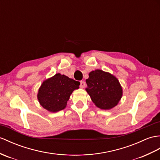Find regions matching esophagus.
<instances>
[{"mask_svg":"<svg viewBox=\"0 0 160 160\" xmlns=\"http://www.w3.org/2000/svg\"><path fill=\"white\" fill-rule=\"evenodd\" d=\"M85 85H86V83H85L84 81H82V80L80 81V88H84L85 87Z\"/></svg>","mask_w":160,"mask_h":160,"instance_id":"1","label":"esophagus"}]
</instances>
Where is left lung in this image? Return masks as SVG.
<instances>
[{
  "label": "left lung",
  "mask_w": 160,
  "mask_h": 160,
  "mask_svg": "<svg viewBox=\"0 0 160 160\" xmlns=\"http://www.w3.org/2000/svg\"><path fill=\"white\" fill-rule=\"evenodd\" d=\"M88 76L86 90L96 106L109 110L117 106L122 93L117 78L100 69L91 72Z\"/></svg>",
  "instance_id": "obj_1"
}]
</instances>
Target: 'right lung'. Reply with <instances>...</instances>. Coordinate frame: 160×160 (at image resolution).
<instances>
[{"label":"right lung","mask_w":160,"mask_h":160,"mask_svg":"<svg viewBox=\"0 0 160 160\" xmlns=\"http://www.w3.org/2000/svg\"><path fill=\"white\" fill-rule=\"evenodd\" d=\"M80 82L65 75L57 73L45 80L39 89L38 98L43 108L52 112L64 109L72 92Z\"/></svg>","instance_id":"1"}]
</instances>
